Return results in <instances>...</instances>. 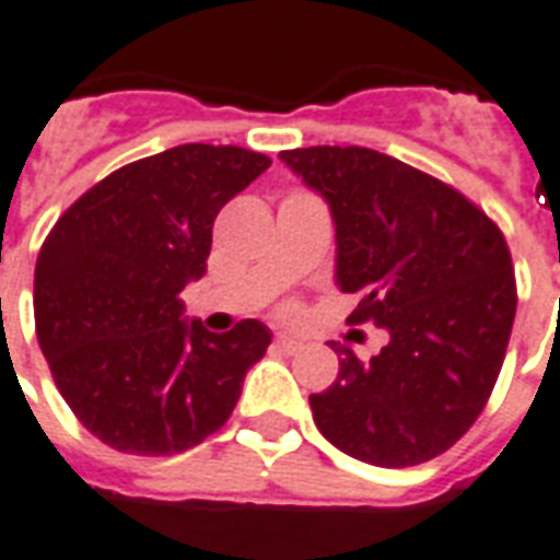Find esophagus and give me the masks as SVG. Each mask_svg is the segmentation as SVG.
Returning a JSON list of instances; mask_svg holds the SVG:
<instances>
[{
    "label": "esophagus",
    "mask_w": 560,
    "mask_h": 560,
    "mask_svg": "<svg viewBox=\"0 0 560 560\" xmlns=\"http://www.w3.org/2000/svg\"><path fill=\"white\" fill-rule=\"evenodd\" d=\"M276 347H279L284 355H296L299 349H302V340H299V337H290V335H279L276 337Z\"/></svg>",
    "instance_id": "34e87169"
}]
</instances>
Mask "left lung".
<instances>
[{"label": "left lung", "mask_w": 560, "mask_h": 560, "mask_svg": "<svg viewBox=\"0 0 560 560\" xmlns=\"http://www.w3.org/2000/svg\"><path fill=\"white\" fill-rule=\"evenodd\" d=\"M281 161L326 196L349 326H382L370 361L335 347L340 373L311 394L326 441L375 467L438 458L485 411L517 314L505 234L467 196L366 147H308Z\"/></svg>", "instance_id": "1"}]
</instances>
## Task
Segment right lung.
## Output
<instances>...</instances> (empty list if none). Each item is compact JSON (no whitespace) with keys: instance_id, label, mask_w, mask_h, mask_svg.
<instances>
[{"instance_id":"1","label":"right lung","mask_w":560,"mask_h":560,"mask_svg":"<svg viewBox=\"0 0 560 560\" xmlns=\"http://www.w3.org/2000/svg\"><path fill=\"white\" fill-rule=\"evenodd\" d=\"M272 161L185 143L119 166L58 217L34 267V328L55 387L110 450L178 455L223 429L270 328L185 326L213 220Z\"/></svg>"}]
</instances>
